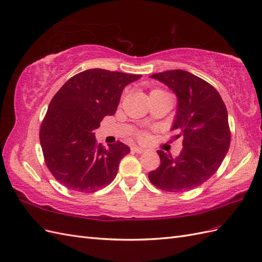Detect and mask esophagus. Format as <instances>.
Listing matches in <instances>:
<instances>
[{
    "instance_id": "1",
    "label": "esophagus",
    "mask_w": 262,
    "mask_h": 262,
    "mask_svg": "<svg viewBox=\"0 0 262 262\" xmlns=\"http://www.w3.org/2000/svg\"><path fill=\"white\" fill-rule=\"evenodd\" d=\"M132 150H133L134 152H137V154H143V152H145V151H146V149L142 148V147H137V146L133 147Z\"/></svg>"
}]
</instances>
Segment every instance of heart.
Returning a JSON list of instances; mask_svg holds the SVG:
<instances>
[{
    "label": "heart",
    "mask_w": 262,
    "mask_h": 262,
    "mask_svg": "<svg viewBox=\"0 0 262 262\" xmlns=\"http://www.w3.org/2000/svg\"><path fill=\"white\" fill-rule=\"evenodd\" d=\"M154 91H159V90H154ZM154 91H152V92H154ZM139 137L142 138V139H144V138L146 137V135H145V134H143V133H142V134H140V135H139Z\"/></svg>",
    "instance_id": "heart-1"
}]
</instances>
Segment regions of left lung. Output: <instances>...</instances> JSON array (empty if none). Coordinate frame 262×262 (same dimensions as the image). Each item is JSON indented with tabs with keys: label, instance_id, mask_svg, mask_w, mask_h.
I'll return each mask as SVG.
<instances>
[{
	"label": "left lung",
	"instance_id": "1",
	"mask_svg": "<svg viewBox=\"0 0 262 262\" xmlns=\"http://www.w3.org/2000/svg\"><path fill=\"white\" fill-rule=\"evenodd\" d=\"M176 94L177 111L171 130L183 137L184 148L176 158L158 150L160 166L148 173L154 186L170 192L187 191L207 182L230 146L228 113L213 86L193 74L172 70L150 76Z\"/></svg>",
	"mask_w": 262,
	"mask_h": 262
}]
</instances>
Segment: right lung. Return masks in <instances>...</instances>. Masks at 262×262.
Listing matches in <instances>:
<instances>
[{
  "instance_id": "right-lung-1",
  "label": "right lung",
  "mask_w": 262,
  "mask_h": 262,
  "mask_svg": "<svg viewBox=\"0 0 262 262\" xmlns=\"http://www.w3.org/2000/svg\"><path fill=\"white\" fill-rule=\"evenodd\" d=\"M142 75L100 69L76 74L52 98L39 130L45 164L69 189L94 192L110 185L130 151L122 142L105 148L95 130L115 114L126 85Z\"/></svg>"
}]
</instances>
